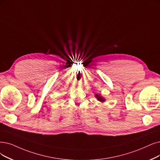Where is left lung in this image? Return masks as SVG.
<instances>
[{"mask_svg":"<svg viewBox=\"0 0 160 160\" xmlns=\"http://www.w3.org/2000/svg\"><path fill=\"white\" fill-rule=\"evenodd\" d=\"M95 97L97 99V100H98L100 102H104L106 101V99L103 97H102L100 94H96Z\"/></svg>","mask_w":160,"mask_h":160,"instance_id":"8db88e82","label":"left lung"}]
</instances>
